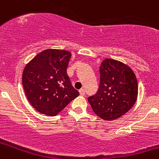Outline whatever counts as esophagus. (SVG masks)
<instances>
[{"label": "esophagus", "mask_w": 159, "mask_h": 159, "mask_svg": "<svg viewBox=\"0 0 159 159\" xmlns=\"http://www.w3.org/2000/svg\"><path fill=\"white\" fill-rule=\"evenodd\" d=\"M79 93H80V95H84V94H85V92H84V89H81L79 90Z\"/></svg>", "instance_id": "obj_1"}]
</instances>
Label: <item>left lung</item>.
<instances>
[{"label":"left lung","mask_w":159,"mask_h":159,"mask_svg":"<svg viewBox=\"0 0 159 159\" xmlns=\"http://www.w3.org/2000/svg\"><path fill=\"white\" fill-rule=\"evenodd\" d=\"M98 92L89 97L92 110L104 120H114L128 112L136 102L138 81L133 70L120 61L105 59L99 68Z\"/></svg>","instance_id":"1"}]
</instances>
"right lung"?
I'll use <instances>...</instances> for the list:
<instances>
[{
	"label": "right lung",
	"instance_id": "add662e5",
	"mask_svg": "<svg viewBox=\"0 0 159 159\" xmlns=\"http://www.w3.org/2000/svg\"><path fill=\"white\" fill-rule=\"evenodd\" d=\"M70 57L67 50L48 49L38 53L25 67V93L38 112L56 116L79 95L67 74Z\"/></svg>",
	"mask_w": 159,
	"mask_h": 159
}]
</instances>
